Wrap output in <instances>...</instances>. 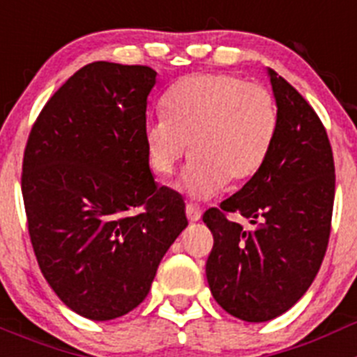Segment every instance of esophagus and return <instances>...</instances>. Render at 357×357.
<instances>
[{
    "mask_svg": "<svg viewBox=\"0 0 357 357\" xmlns=\"http://www.w3.org/2000/svg\"><path fill=\"white\" fill-rule=\"evenodd\" d=\"M185 214H188V220L189 222H198L202 218V209L195 204H188L185 206Z\"/></svg>",
    "mask_w": 357,
    "mask_h": 357,
    "instance_id": "34e87169",
    "label": "esophagus"
}]
</instances>
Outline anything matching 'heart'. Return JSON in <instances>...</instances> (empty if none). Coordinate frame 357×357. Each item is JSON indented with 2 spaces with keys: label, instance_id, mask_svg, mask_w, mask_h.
<instances>
[{
  "label": "heart",
  "instance_id": "heart-1",
  "mask_svg": "<svg viewBox=\"0 0 357 357\" xmlns=\"http://www.w3.org/2000/svg\"><path fill=\"white\" fill-rule=\"evenodd\" d=\"M164 116L144 127L150 168L169 176L188 153L181 188L207 200L263 168L275 141L279 110L272 91L229 73L181 78L164 96Z\"/></svg>",
  "mask_w": 357,
  "mask_h": 357
}]
</instances>
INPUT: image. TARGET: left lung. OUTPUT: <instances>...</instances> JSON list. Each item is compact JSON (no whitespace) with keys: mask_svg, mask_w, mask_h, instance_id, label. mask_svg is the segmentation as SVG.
Instances as JSON below:
<instances>
[{"mask_svg":"<svg viewBox=\"0 0 357 357\" xmlns=\"http://www.w3.org/2000/svg\"><path fill=\"white\" fill-rule=\"evenodd\" d=\"M279 110L263 168L238 193L204 213L214 245L206 273L214 301L245 321H268L301 301L331 236L334 159L326 127L291 84L268 69ZM248 217L255 229L230 222Z\"/></svg>","mask_w":357,"mask_h":357,"instance_id":"1","label":"left lung"}]
</instances>
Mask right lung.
<instances>
[{
    "instance_id": "right-lung-1",
    "label": "right lung",
    "mask_w": 357,
    "mask_h": 357,
    "mask_svg": "<svg viewBox=\"0 0 357 357\" xmlns=\"http://www.w3.org/2000/svg\"><path fill=\"white\" fill-rule=\"evenodd\" d=\"M148 66L93 62L37 116L23 157L28 232L44 279L80 317L105 321L146 298L160 259L188 227L159 188L144 146Z\"/></svg>"
}]
</instances>
